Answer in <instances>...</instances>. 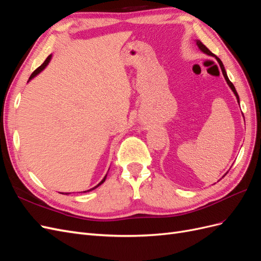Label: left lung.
Listing matches in <instances>:
<instances>
[{
	"mask_svg": "<svg viewBox=\"0 0 261 261\" xmlns=\"http://www.w3.org/2000/svg\"><path fill=\"white\" fill-rule=\"evenodd\" d=\"M196 44L198 45V48H199V50L201 51V52H203V53H206V54H208V55H210V57H213V58H216V60L218 61V63H219V65H220V67H221V70H222V74H223V76H224V78H225V81H226V83H227V85L230 86V88L232 89V91L234 92V94H235V97H236V100H238V102H239V105H240V97H239V94H238V92H236V89H235V87H234V85L230 82V80H228V77H227V75H226V72H225V68H224V66H223V63L221 62V60L218 58V57H216L215 54H213L206 45L204 44H202V42L200 41V40H196ZM228 172V171H227ZM226 172V173H227Z\"/></svg>",
	"mask_w": 261,
	"mask_h": 261,
	"instance_id": "obj_1",
	"label": "left lung"
}]
</instances>
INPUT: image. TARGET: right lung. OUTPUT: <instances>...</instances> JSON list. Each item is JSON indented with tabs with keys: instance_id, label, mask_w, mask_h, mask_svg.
Listing matches in <instances>:
<instances>
[{
	"instance_id": "obj_1",
	"label": "right lung",
	"mask_w": 261,
	"mask_h": 261,
	"mask_svg": "<svg viewBox=\"0 0 261 261\" xmlns=\"http://www.w3.org/2000/svg\"><path fill=\"white\" fill-rule=\"evenodd\" d=\"M51 58H52V54H51V55H49V57H48V58H46V60H45V61L43 62V64H42V65H40V66H39V67H38V68H37V69L35 70V72H34L33 74H31V75H30V77H29V80H28V82H30V81H31V80H33V78H34V77H36V76H37L38 74H40V73L42 72V70H43V69H44V68H45L46 66H48V64H49V63H50V61H51ZM106 178H107V175H106V176L103 177V179H102V180L100 181V183H99V184H98L97 186H94V187H93V188H91V189H88V191H85L84 193H87V192H90V191H93V189H94V188H97V187H98V186H100L101 184H103V183H105V180H106ZM62 194H63V193H62ZM68 194H69V193H65V195H68Z\"/></svg>"
}]
</instances>
